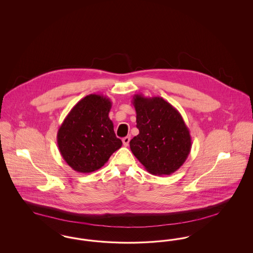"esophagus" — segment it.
<instances>
[{
  "instance_id": "34e87169",
  "label": "esophagus",
  "mask_w": 253,
  "mask_h": 253,
  "mask_svg": "<svg viewBox=\"0 0 253 253\" xmlns=\"http://www.w3.org/2000/svg\"><path fill=\"white\" fill-rule=\"evenodd\" d=\"M122 142H123V145H124L125 147H127V146L129 145V142H130V137H129V136L123 137V138H122Z\"/></svg>"
}]
</instances>
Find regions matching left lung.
Wrapping results in <instances>:
<instances>
[{"label": "left lung", "mask_w": 253, "mask_h": 253, "mask_svg": "<svg viewBox=\"0 0 253 253\" xmlns=\"http://www.w3.org/2000/svg\"><path fill=\"white\" fill-rule=\"evenodd\" d=\"M132 103L139 133L130 141L133 156L152 174L169 175L190 155L192 138L180 113L160 96L136 94Z\"/></svg>", "instance_id": "8db88e82"}]
</instances>
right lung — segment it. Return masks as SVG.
<instances>
[{
  "mask_svg": "<svg viewBox=\"0 0 253 253\" xmlns=\"http://www.w3.org/2000/svg\"><path fill=\"white\" fill-rule=\"evenodd\" d=\"M109 97L91 94L81 99L59 128L60 155L71 168L89 173L101 168L122 145L109 119Z\"/></svg>",
  "mask_w": 253,
  "mask_h": 253,
  "instance_id": "add662e5",
  "label": "right lung"
}]
</instances>
